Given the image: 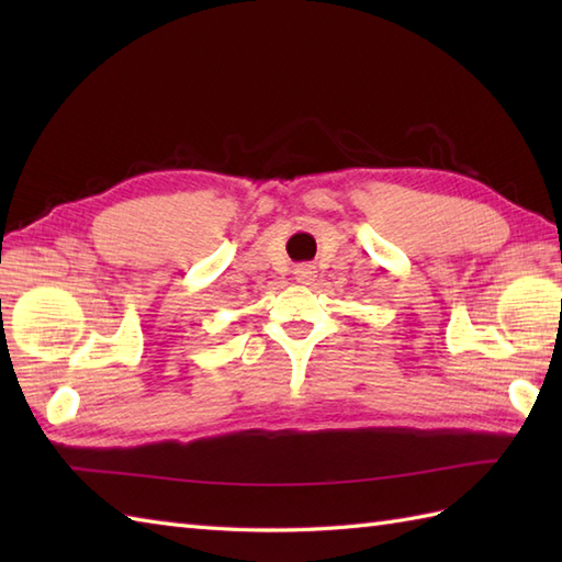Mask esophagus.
Listing matches in <instances>:
<instances>
[{"label":"esophagus","mask_w":562,"mask_h":562,"mask_svg":"<svg viewBox=\"0 0 562 562\" xmlns=\"http://www.w3.org/2000/svg\"><path fill=\"white\" fill-rule=\"evenodd\" d=\"M294 278H296V282L308 284V282L316 278V270L312 266H296L294 268Z\"/></svg>","instance_id":"esophagus-1"}]
</instances>
